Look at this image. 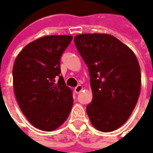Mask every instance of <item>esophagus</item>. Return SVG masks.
<instances>
[{"label":"esophagus","instance_id":"obj_1","mask_svg":"<svg viewBox=\"0 0 153 153\" xmlns=\"http://www.w3.org/2000/svg\"><path fill=\"white\" fill-rule=\"evenodd\" d=\"M82 91V86H81V85H78V86L74 88V92L76 94L80 93Z\"/></svg>","mask_w":153,"mask_h":153}]
</instances>
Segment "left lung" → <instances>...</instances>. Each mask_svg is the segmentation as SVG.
<instances>
[{
    "instance_id": "8db88e82",
    "label": "left lung",
    "mask_w": 153,
    "mask_h": 153,
    "mask_svg": "<svg viewBox=\"0 0 153 153\" xmlns=\"http://www.w3.org/2000/svg\"><path fill=\"white\" fill-rule=\"evenodd\" d=\"M74 41L91 78L93 99L86 106L89 118L98 130H115L128 120L140 95L137 59L110 35H78Z\"/></svg>"
}]
</instances>
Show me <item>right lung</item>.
<instances>
[{
  "mask_svg": "<svg viewBox=\"0 0 153 153\" xmlns=\"http://www.w3.org/2000/svg\"><path fill=\"white\" fill-rule=\"evenodd\" d=\"M72 39L71 36L42 37L27 44L15 60L16 98L30 123L40 130H55L71 110L72 91L60 76V59Z\"/></svg>",
  "mask_w": 153,
  "mask_h": 153,
  "instance_id": "right-lung-1",
  "label": "right lung"
}]
</instances>
